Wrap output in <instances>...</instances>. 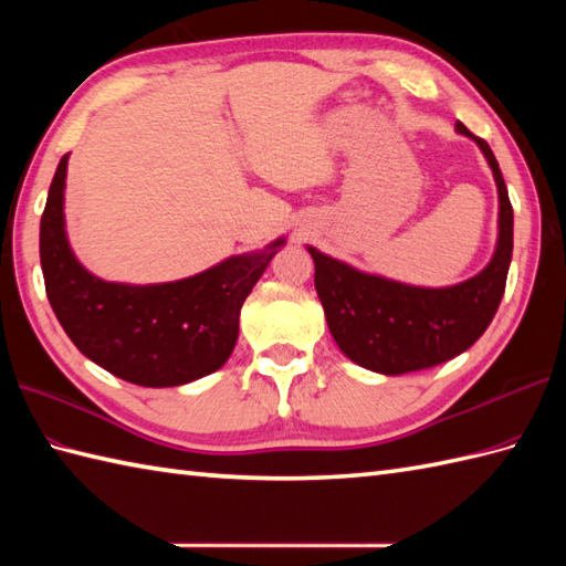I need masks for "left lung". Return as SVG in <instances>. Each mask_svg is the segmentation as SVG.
Here are the masks:
<instances>
[{
  "label": "left lung",
  "mask_w": 566,
  "mask_h": 566,
  "mask_svg": "<svg viewBox=\"0 0 566 566\" xmlns=\"http://www.w3.org/2000/svg\"><path fill=\"white\" fill-rule=\"evenodd\" d=\"M472 138L494 172L499 189V238L494 258L472 280L452 286H413L369 274L306 245L316 264V292L333 340L355 365L396 377L436 367L464 353L489 328L501 304L513 255V207L489 143Z\"/></svg>",
  "instance_id": "obj_1"
}]
</instances>
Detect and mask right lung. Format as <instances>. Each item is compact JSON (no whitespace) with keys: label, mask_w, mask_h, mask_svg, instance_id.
<instances>
[{"label":"right lung","mask_w":566,"mask_h":566,"mask_svg":"<svg viewBox=\"0 0 566 566\" xmlns=\"http://www.w3.org/2000/svg\"><path fill=\"white\" fill-rule=\"evenodd\" d=\"M65 177L67 155L41 216V268L48 302L77 350L138 387H179L223 367L238 340L240 306L284 238L187 280L104 282L82 268L67 243Z\"/></svg>","instance_id":"add662e5"}]
</instances>
